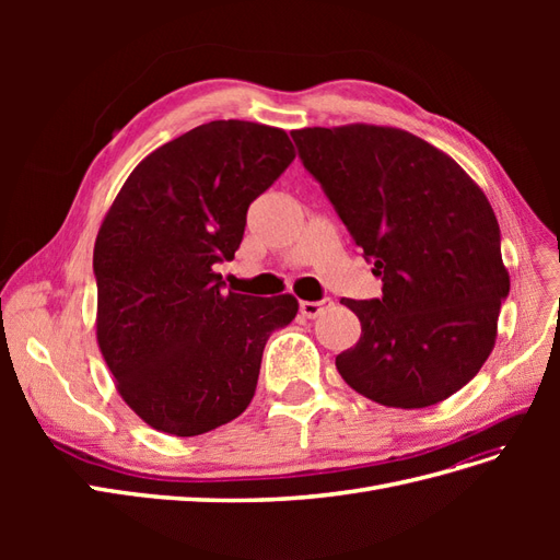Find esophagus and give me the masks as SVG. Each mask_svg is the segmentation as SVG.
Listing matches in <instances>:
<instances>
[{
    "label": "esophagus",
    "mask_w": 560,
    "mask_h": 560,
    "mask_svg": "<svg viewBox=\"0 0 560 560\" xmlns=\"http://www.w3.org/2000/svg\"><path fill=\"white\" fill-rule=\"evenodd\" d=\"M329 306H331V299H322V301H301V303H299V311H301V315H303V317L313 319V317H317L322 311L329 308Z\"/></svg>",
    "instance_id": "esophagus-1"
}]
</instances>
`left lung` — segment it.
Here are the masks:
<instances>
[{"label":"left lung","mask_w":560,"mask_h":560,"mask_svg":"<svg viewBox=\"0 0 560 560\" xmlns=\"http://www.w3.org/2000/svg\"><path fill=\"white\" fill-rule=\"evenodd\" d=\"M383 296L341 299L360 341L336 358L366 399L425 409L467 385L495 348L510 294L493 208L460 165L416 135L371 124L292 130Z\"/></svg>","instance_id":"8db88e82"}]
</instances>
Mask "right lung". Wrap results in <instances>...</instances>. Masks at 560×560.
<instances>
[{
    "mask_svg": "<svg viewBox=\"0 0 560 560\" xmlns=\"http://www.w3.org/2000/svg\"><path fill=\"white\" fill-rule=\"evenodd\" d=\"M294 156L282 128L210 121L151 151L116 194L93 249L97 346L149 428L196 436L249 406L268 336L299 301L224 292L212 266L233 259L249 202Z\"/></svg>",
    "mask_w": 560,
    "mask_h": 560,
    "instance_id": "obj_1",
    "label": "right lung"
}]
</instances>
